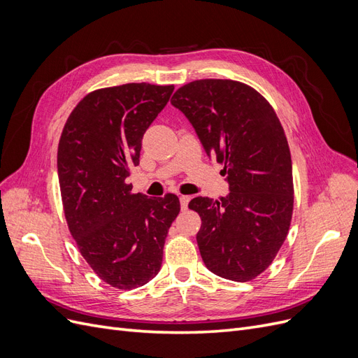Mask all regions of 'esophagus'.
I'll use <instances>...</instances> for the list:
<instances>
[{
  "label": "esophagus",
  "instance_id": "esophagus-1",
  "mask_svg": "<svg viewBox=\"0 0 358 358\" xmlns=\"http://www.w3.org/2000/svg\"><path fill=\"white\" fill-rule=\"evenodd\" d=\"M179 200H180V208H182V210H185L187 208H188V203H189V196H180L179 197Z\"/></svg>",
  "mask_w": 358,
  "mask_h": 358
}]
</instances>
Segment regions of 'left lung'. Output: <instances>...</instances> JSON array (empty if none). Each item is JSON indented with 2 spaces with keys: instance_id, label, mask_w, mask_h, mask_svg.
<instances>
[{
  "instance_id": "obj_1",
  "label": "left lung",
  "mask_w": 358,
  "mask_h": 358,
  "mask_svg": "<svg viewBox=\"0 0 358 358\" xmlns=\"http://www.w3.org/2000/svg\"><path fill=\"white\" fill-rule=\"evenodd\" d=\"M209 157L224 166L227 197H196L197 243L212 273L246 282L272 264L289 230L294 187L291 154L273 107L251 86L194 80L171 96Z\"/></svg>"
}]
</instances>
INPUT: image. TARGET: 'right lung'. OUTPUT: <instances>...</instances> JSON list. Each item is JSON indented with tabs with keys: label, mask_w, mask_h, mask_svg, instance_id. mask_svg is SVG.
Returning a JSON list of instances; mask_svg holds the SVG:
<instances>
[{
	"label": "right lung",
	"mask_w": 358,
	"mask_h": 358,
	"mask_svg": "<svg viewBox=\"0 0 358 358\" xmlns=\"http://www.w3.org/2000/svg\"><path fill=\"white\" fill-rule=\"evenodd\" d=\"M173 85L125 83L90 92L70 113L58 145L64 213L86 263L106 284L133 289L155 278L180 203L175 194H133L129 169Z\"/></svg>",
	"instance_id": "obj_1"
}]
</instances>
